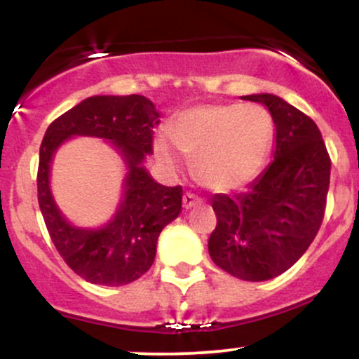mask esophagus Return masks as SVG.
<instances>
[{"mask_svg":"<svg viewBox=\"0 0 359 359\" xmlns=\"http://www.w3.org/2000/svg\"><path fill=\"white\" fill-rule=\"evenodd\" d=\"M182 203H184V208L185 209H191L196 204L203 203V199H201L199 196H196V194H194V192H185L184 197H182Z\"/></svg>","mask_w":359,"mask_h":359,"instance_id":"1","label":"esophagus"}]
</instances>
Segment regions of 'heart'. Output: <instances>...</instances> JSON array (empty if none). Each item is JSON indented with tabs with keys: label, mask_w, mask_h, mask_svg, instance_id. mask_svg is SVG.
<instances>
[{
	"label": "heart",
	"mask_w": 359,
	"mask_h": 359,
	"mask_svg": "<svg viewBox=\"0 0 359 359\" xmlns=\"http://www.w3.org/2000/svg\"><path fill=\"white\" fill-rule=\"evenodd\" d=\"M273 135L269 111L240 102L197 106L180 113L170 126L175 147L194 160L197 179L212 191H231L251 182L265 165ZM173 146L162 135L154 143L156 160L168 170L182 165Z\"/></svg>",
	"instance_id": "1"
}]
</instances>
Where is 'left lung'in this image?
Returning <instances> with one entry per match:
<instances>
[{"label":"left lung","mask_w":359,"mask_h":359,"mask_svg":"<svg viewBox=\"0 0 359 359\" xmlns=\"http://www.w3.org/2000/svg\"><path fill=\"white\" fill-rule=\"evenodd\" d=\"M245 100L265 104L277 130L273 162L246 192L216 194L209 255L221 270L248 282L287 271L314 241L327 203L331 156L307 114L273 94Z\"/></svg>","instance_id":"1"}]
</instances>
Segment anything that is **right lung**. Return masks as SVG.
<instances>
[{
    "label": "right lung",
    "mask_w": 359,
    "mask_h": 359,
    "mask_svg": "<svg viewBox=\"0 0 359 359\" xmlns=\"http://www.w3.org/2000/svg\"><path fill=\"white\" fill-rule=\"evenodd\" d=\"M160 113L145 96H93L53 119L40 145L36 189L50 240L69 269L96 285H126L154 265L156 240L182 209V187L156 184L142 162L154 154V128ZM111 139L128 165L126 197L104 229H74L61 217L48 187L53 151L69 136Z\"/></svg>",
    "instance_id": "1"
}]
</instances>
